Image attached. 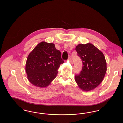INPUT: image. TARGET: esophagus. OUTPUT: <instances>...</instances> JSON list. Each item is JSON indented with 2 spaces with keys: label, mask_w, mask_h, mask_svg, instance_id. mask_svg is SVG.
Wrapping results in <instances>:
<instances>
[{
  "label": "esophagus",
  "mask_w": 123,
  "mask_h": 123,
  "mask_svg": "<svg viewBox=\"0 0 123 123\" xmlns=\"http://www.w3.org/2000/svg\"><path fill=\"white\" fill-rule=\"evenodd\" d=\"M68 60L70 61V62L71 63H72V61H71V57H69V58H68Z\"/></svg>",
  "instance_id": "obj_1"
}]
</instances>
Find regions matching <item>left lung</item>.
I'll list each match as a JSON object with an SVG mask.
<instances>
[{
  "mask_svg": "<svg viewBox=\"0 0 123 123\" xmlns=\"http://www.w3.org/2000/svg\"><path fill=\"white\" fill-rule=\"evenodd\" d=\"M76 50L82 62L81 71L75 76L76 83L83 91L94 89L103 81L106 72L105 56L91 43L79 44Z\"/></svg>",
  "mask_w": 123,
  "mask_h": 123,
  "instance_id": "obj_1",
  "label": "left lung"
}]
</instances>
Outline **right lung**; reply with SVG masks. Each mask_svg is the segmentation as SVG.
Here are the masks:
<instances>
[{
	"mask_svg": "<svg viewBox=\"0 0 123 123\" xmlns=\"http://www.w3.org/2000/svg\"><path fill=\"white\" fill-rule=\"evenodd\" d=\"M64 61L53 43L42 41L30 53L25 70L29 82L36 87L48 86L56 77L60 65Z\"/></svg>",
	"mask_w": 123,
	"mask_h": 123,
	"instance_id": "add662e5",
	"label": "right lung"
}]
</instances>
